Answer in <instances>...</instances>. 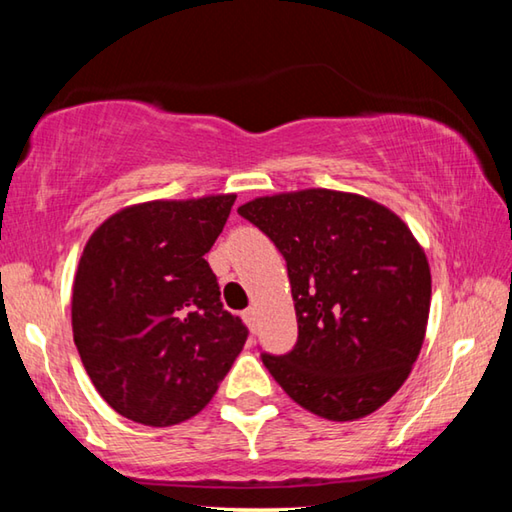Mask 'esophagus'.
Segmentation results:
<instances>
[{
    "label": "esophagus",
    "mask_w": 512,
    "mask_h": 512,
    "mask_svg": "<svg viewBox=\"0 0 512 512\" xmlns=\"http://www.w3.org/2000/svg\"><path fill=\"white\" fill-rule=\"evenodd\" d=\"M244 320H246V323L250 325V329H253V332H255V323H257V309H255V307L246 309V311H244Z\"/></svg>",
    "instance_id": "esophagus-1"
}]
</instances>
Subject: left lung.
Returning a JSON list of instances; mask_svg holds the SVG:
<instances>
[{
	"label": "left lung",
	"instance_id": "left-lung-1",
	"mask_svg": "<svg viewBox=\"0 0 512 512\" xmlns=\"http://www.w3.org/2000/svg\"><path fill=\"white\" fill-rule=\"evenodd\" d=\"M287 259L298 343L262 354L293 402L366 418L400 391L427 332L431 271L400 216L366 196L300 189L237 210Z\"/></svg>",
	"mask_w": 512,
	"mask_h": 512
}]
</instances>
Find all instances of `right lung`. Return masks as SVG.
<instances>
[{
	"label": "right lung",
	"instance_id": "obj_1",
	"mask_svg": "<svg viewBox=\"0 0 512 512\" xmlns=\"http://www.w3.org/2000/svg\"><path fill=\"white\" fill-rule=\"evenodd\" d=\"M235 198L128 205L83 248L74 343L94 388L128 420L171 427L194 418L244 348L248 329L223 309L205 262Z\"/></svg>",
	"mask_w": 512,
	"mask_h": 512
}]
</instances>
